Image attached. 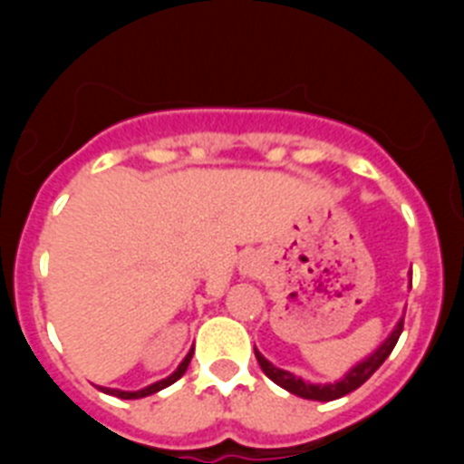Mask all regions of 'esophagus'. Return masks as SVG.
I'll return each instance as SVG.
<instances>
[{
	"label": "esophagus",
	"mask_w": 464,
	"mask_h": 464,
	"mask_svg": "<svg viewBox=\"0 0 464 464\" xmlns=\"http://www.w3.org/2000/svg\"><path fill=\"white\" fill-rule=\"evenodd\" d=\"M253 272H256V260L248 257V260H244V274H253Z\"/></svg>",
	"instance_id": "obj_1"
}]
</instances>
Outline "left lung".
Here are the masks:
<instances>
[{
	"label": "left lung",
	"mask_w": 464,
	"mask_h": 464,
	"mask_svg": "<svg viewBox=\"0 0 464 464\" xmlns=\"http://www.w3.org/2000/svg\"><path fill=\"white\" fill-rule=\"evenodd\" d=\"M401 327H404V318H400V321H397V325L392 327L391 334L385 337V342L376 348L374 353H370L364 360H360L355 367H351V370H348L342 379L334 381V383H309V381L299 379V376L290 374V372L278 370L276 364L269 362V360L265 358L260 351H257V348H256V358H257V362H260L262 372H265V374H267L274 383L281 385L283 391L293 392V395H297V397H304V400L332 401V400H339V397L348 395V392H353L355 388H360L364 381L370 379V376L379 370L381 364L385 362V358L392 353V348H395L397 339H400V334H401Z\"/></svg>",
	"instance_id": "8db88e82"
}]
</instances>
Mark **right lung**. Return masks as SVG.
<instances>
[{"instance_id":"obj_1","label":"right lung","mask_w":464,"mask_h":464,"mask_svg":"<svg viewBox=\"0 0 464 464\" xmlns=\"http://www.w3.org/2000/svg\"><path fill=\"white\" fill-rule=\"evenodd\" d=\"M190 358H192V351H190V353L186 355V358H183V362L179 364V367H176V372H174V374H169V376H167V379L158 381V383H150V385H146V388H141V391H134V392H130V391H118V388H102V385H100V391H102V392H106V395L121 397V400H139V397H149V395H153V392L162 391V388H167V385L176 383V381L181 379V376L186 374L188 364H190Z\"/></svg>"}]
</instances>
